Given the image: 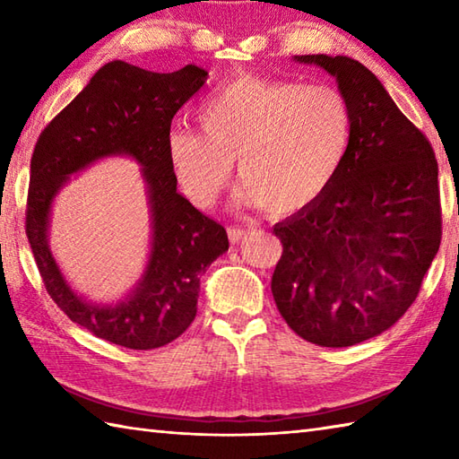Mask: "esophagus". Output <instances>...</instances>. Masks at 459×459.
I'll use <instances>...</instances> for the list:
<instances>
[{"mask_svg":"<svg viewBox=\"0 0 459 459\" xmlns=\"http://www.w3.org/2000/svg\"><path fill=\"white\" fill-rule=\"evenodd\" d=\"M249 233V228H228V236L231 244H238L239 239H244Z\"/></svg>","mask_w":459,"mask_h":459,"instance_id":"obj_1","label":"esophagus"}]
</instances>
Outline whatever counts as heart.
I'll return each mask as SVG.
<instances>
[{
    "instance_id": "1",
    "label": "heart",
    "mask_w": 459,
    "mask_h": 459,
    "mask_svg": "<svg viewBox=\"0 0 459 459\" xmlns=\"http://www.w3.org/2000/svg\"><path fill=\"white\" fill-rule=\"evenodd\" d=\"M197 119L202 129L174 126L166 137L169 166L197 205L218 200L236 158L238 204L296 213L332 186L351 143L350 103L324 83L239 75L207 95Z\"/></svg>"
}]
</instances>
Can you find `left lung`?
Masks as SVG:
<instances>
[{
  "label": "left lung",
  "mask_w": 459,
  "mask_h": 459,
  "mask_svg": "<svg viewBox=\"0 0 459 459\" xmlns=\"http://www.w3.org/2000/svg\"><path fill=\"white\" fill-rule=\"evenodd\" d=\"M335 77L351 109L342 169L304 210L275 223L283 254L272 293L306 342L348 348L392 327L418 298L442 241L437 161L366 65L296 56Z\"/></svg>",
  "instance_id": "1"
}]
</instances>
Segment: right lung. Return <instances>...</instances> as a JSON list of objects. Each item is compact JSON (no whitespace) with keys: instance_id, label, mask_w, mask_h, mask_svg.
<instances>
[{"instance_id":"obj_1","label":"right lung","mask_w":459,"mask_h":459,"mask_svg":"<svg viewBox=\"0 0 459 459\" xmlns=\"http://www.w3.org/2000/svg\"><path fill=\"white\" fill-rule=\"evenodd\" d=\"M205 80V69L192 64L155 74L109 62L51 119L31 155L25 233L48 293L74 324L129 350L161 348L187 330L197 311L200 275L230 247L223 226L178 192L166 150L171 119ZM111 154H127L143 166L152 249L130 296L101 307L71 290L50 255L47 231L50 204L68 176Z\"/></svg>"}]
</instances>
